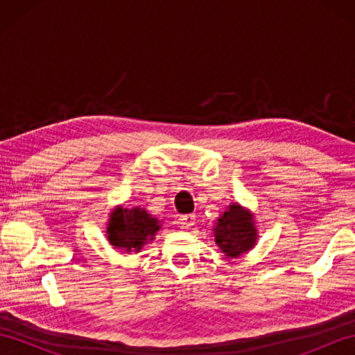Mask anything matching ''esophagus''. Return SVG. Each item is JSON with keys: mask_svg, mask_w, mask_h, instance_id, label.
<instances>
[{"mask_svg": "<svg viewBox=\"0 0 355 355\" xmlns=\"http://www.w3.org/2000/svg\"><path fill=\"white\" fill-rule=\"evenodd\" d=\"M195 216L193 214H184V215H180L178 218V225L182 229H191L192 225L195 224Z\"/></svg>", "mask_w": 355, "mask_h": 355, "instance_id": "34e87169", "label": "esophagus"}]
</instances>
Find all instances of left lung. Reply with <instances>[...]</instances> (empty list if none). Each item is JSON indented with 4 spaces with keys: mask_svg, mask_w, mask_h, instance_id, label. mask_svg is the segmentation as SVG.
Masks as SVG:
<instances>
[{
    "mask_svg": "<svg viewBox=\"0 0 355 355\" xmlns=\"http://www.w3.org/2000/svg\"><path fill=\"white\" fill-rule=\"evenodd\" d=\"M215 230V243L229 258L245 253L256 243V230L253 218L239 205H232L223 216L218 218Z\"/></svg>",
    "mask_w": 355,
    "mask_h": 355,
    "instance_id": "1",
    "label": "left lung"
}]
</instances>
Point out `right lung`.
<instances>
[{
    "mask_svg": "<svg viewBox=\"0 0 355 355\" xmlns=\"http://www.w3.org/2000/svg\"><path fill=\"white\" fill-rule=\"evenodd\" d=\"M158 229V221L145 209L119 207L111 214L107 233L111 245L126 252H139L148 238L153 239Z\"/></svg>",
    "mask_w": 355,
    "mask_h": 355,
    "instance_id": "obj_1",
    "label": "right lung"
}]
</instances>
